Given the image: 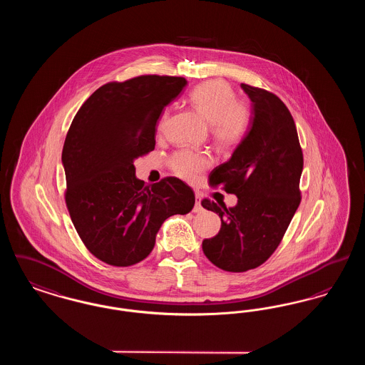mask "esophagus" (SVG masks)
Instances as JSON below:
<instances>
[{"label": "esophagus", "instance_id": "1", "mask_svg": "<svg viewBox=\"0 0 365 365\" xmlns=\"http://www.w3.org/2000/svg\"><path fill=\"white\" fill-rule=\"evenodd\" d=\"M195 198H197V201H195V205H194L192 210H194L195 213H200V212H202V210H204L202 205H201V198H200V194H195Z\"/></svg>", "mask_w": 365, "mask_h": 365}]
</instances>
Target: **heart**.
Segmentation results:
<instances>
[{"label":"heart","mask_w":365,"mask_h":365,"mask_svg":"<svg viewBox=\"0 0 365 365\" xmlns=\"http://www.w3.org/2000/svg\"><path fill=\"white\" fill-rule=\"evenodd\" d=\"M190 103L198 113L212 125V135L222 146L238 145L249 131L252 112L245 101L235 100L234 88L225 81L213 79L194 87ZM168 113L164 112L158 131L165 128ZM170 168L185 180H194L212 165V157L204 152L182 149L170 157Z\"/></svg>","instance_id":"b5f03b06"}]
</instances>
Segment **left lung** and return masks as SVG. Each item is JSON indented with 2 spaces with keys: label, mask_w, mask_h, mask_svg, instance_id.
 <instances>
[{
  "label": "left lung",
  "mask_w": 365,
  "mask_h": 365,
  "mask_svg": "<svg viewBox=\"0 0 365 365\" xmlns=\"http://www.w3.org/2000/svg\"><path fill=\"white\" fill-rule=\"evenodd\" d=\"M253 103L247 135L231 158L209 175L212 187L235 194L238 204L204 198L201 205L220 216L217 235L202 241L208 260L228 272L260 267L277 250L301 202L304 156L294 119L274 93L242 83Z\"/></svg>",
  "instance_id": "obj_1"
}]
</instances>
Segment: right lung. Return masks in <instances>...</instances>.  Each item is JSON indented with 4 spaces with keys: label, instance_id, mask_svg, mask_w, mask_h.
I'll return each instance as SVG.
<instances>
[{
    "label": "right lung",
    "instance_id": "add662e5",
    "mask_svg": "<svg viewBox=\"0 0 365 365\" xmlns=\"http://www.w3.org/2000/svg\"><path fill=\"white\" fill-rule=\"evenodd\" d=\"M186 79L140 75L97 88L71 123L63 148L71 220L87 250L113 267L146 259L157 231L189 213L195 197L174 176L155 185L135 178L134 160L155 149L161 110Z\"/></svg>",
    "mask_w": 365,
    "mask_h": 365
}]
</instances>
